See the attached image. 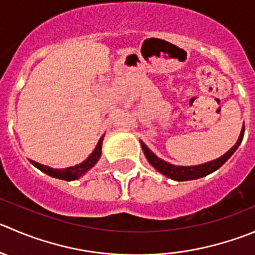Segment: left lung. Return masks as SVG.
<instances>
[{"label": "left lung", "mask_w": 255, "mask_h": 255, "mask_svg": "<svg viewBox=\"0 0 255 255\" xmlns=\"http://www.w3.org/2000/svg\"><path fill=\"white\" fill-rule=\"evenodd\" d=\"M244 125L242 127L241 134H239L238 140H237L236 144L231 148L227 153H224L222 157L217 158V159L211 160V162L203 163V164L198 165H174L170 164V163L165 162V160L160 159L159 157L154 154L144 143L140 140V145H142L143 153H144L145 158L148 159V162L155 168L159 173H162L165 177L170 178L173 180H178V182H183V180H193L198 179V178L206 177V175L211 174V173L216 172L218 168H221L229 158L233 155V153L236 152L237 148L241 145L242 140H243L244 137Z\"/></svg>", "instance_id": "1"}]
</instances>
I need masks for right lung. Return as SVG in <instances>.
Returning <instances> with one entry per match:
<instances>
[{"mask_svg": "<svg viewBox=\"0 0 255 255\" xmlns=\"http://www.w3.org/2000/svg\"><path fill=\"white\" fill-rule=\"evenodd\" d=\"M103 137H105V135H102V137L100 138L95 150L91 153L90 157H88L86 160H83L82 163H80V164L73 165V167L63 168V169H57V168H51L48 167V165L39 164V163L34 162V160H31V163L34 165V167L38 168L39 170H42L43 173H46V174L51 175V177L53 178H58V179H63V180L78 179V178L82 177L85 173H87L88 170H90L91 168L98 162V159H100L101 155H102Z\"/></svg>", "mask_w": 255, "mask_h": 255, "instance_id": "right-lung-1", "label": "right lung"}]
</instances>
